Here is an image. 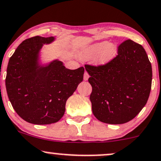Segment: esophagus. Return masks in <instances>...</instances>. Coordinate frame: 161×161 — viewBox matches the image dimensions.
Listing matches in <instances>:
<instances>
[{"label": "esophagus", "instance_id": "34e87169", "mask_svg": "<svg viewBox=\"0 0 161 161\" xmlns=\"http://www.w3.org/2000/svg\"><path fill=\"white\" fill-rule=\"evenodd\" d=\"M83 78H84V80L85 81H87L88 79V78H89V75H88V73L86 72H85V73H84V77H83Z\"/></svg>", "mask_w": 161, "mask_h": 161}]
</instances>
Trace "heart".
<instances>
[{
  "label": "heart",
  "instance_id": "1",
  "mask_svg": "<svg viewBox=\"0 0 161 161\" xmlns=\"http://www.w3.org/2000/svg\"><path fill=\"white\" fill-rule=\"evenodd\" d=\"M119 48L114 42H97L82 48L78 53L81 60L93 58V63L98 67L109 64L118 55Z\"/></svg>",
  "mask_w": 161,
  "mask_h": 161
}]
</instances>
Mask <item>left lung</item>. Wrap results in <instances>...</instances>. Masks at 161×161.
Wrapping results in <instances>:
<instances>
[{
    "mask_svg": "<svg viewBox=\"0 0 161 161\" xmlns=\"http://www.w3.org/2000/svg\"><path fill=\"white\" fill-rule=\"evenodd\" d=\"M86 70L92 86L90 100L93 114L102 122H128L148 101L152 64L144 48L133 40H125L119 46L118 55L109 64L86 65Z\"/></svg>",
    "mask_w": 161,
    "mask_h": 161,
    "instance_id": "8db88e82",
    "label": "left lung"
}]
</instances>
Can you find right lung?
I'll return each mask as SVG.
<instances>
[{
	"mask_svg": "<svg viewBox=\"0 0 161 161\" xmlns=\"http://www.w3.org/2000/svg\"><path fill=\"white\" fill-rule=\"evenodd\" d=\"M55 40V36H40L27 39L15 49L7 66L6 88L9 101L22 119L34 125L58 121L67 99L83 80V67L69 69L58 59L40 63L42 46Z\"/></svg>",
	"mask_w": 161,
	"mask_h": 161,
	"instance_id": "obj_1",
	"label": "right lung"
}]
</instances>
